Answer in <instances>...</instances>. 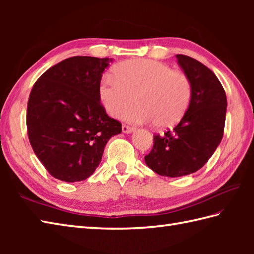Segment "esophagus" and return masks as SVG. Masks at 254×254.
<instances>
[{
  "instance_id": "34e87169",
  "label": "esophagus",
  "mask_w": 254,
  "mask_h": 254,
  "mask_svg": "<svg viewBox=\"0 0 254 254\" xmlns=\"http://www.w3.org/2000/svg\"><path fill=\"white\" fill-rule=\"evenodd\" d=\"M122 131H123V133H131L133 131H135V128H134L133 127H128V126H126V124H123Z\"/></svg>"
}]
</instances>
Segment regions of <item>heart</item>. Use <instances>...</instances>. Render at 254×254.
Returning a JSON list of instances; mask_svg holds the SVG:
<instances>
[{
  "mask_svg": "<svg viewBox=\"0 0 254 254\" xmlns=\"http://www.w3.org/2000/svg\"><path fill=\"white\" fill-rule=\"evenodd\" d=\"M115 76L106 75L99 84V99L113 118H127L136 123H156L170 127L186 115L192 98L191 80L185 73L167 64L145 59L122 62L115 67Z\"/></svg>",
  "mask_w": 254,
  "mask_h": 254,
  "instance_id": "obj_1",
  "label": "heart"
}]
</instances>
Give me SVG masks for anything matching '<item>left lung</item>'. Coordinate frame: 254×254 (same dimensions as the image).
<instances>
[{
  "instance_id": "1",
  "label": "left lung",
  "mask_w": 254,
  "mask_h": 254,
  "mask_svg": "<svg viewBox=\"0 0 254 254\" xmlns=\"http://www.w3.org/2000/svg\"><path fill=\"white\" fill-rule=\"evenodd\" d=\"M178 63L192 85L186 115L172 130L154 135L145 163L164 177H182L201 169L224 135L227 98L222 84L208 67L193 58L177 55Z\"/></svg>"
}]
</instances>
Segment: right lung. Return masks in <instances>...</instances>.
Listing matches in <instances>:
<instances>
[{
    "mask_svg": "<svg viewBox=\"0 0 254 254\" xmlns=\"http://www.w3.org/2000/svg\"><path fill=\"white\" fill-rule=\"evenodd\" d=\"M111 59L72 57L41 75L27 105V132L48 172L65 182L87 179L107 142L122 131L99 99L102 73Z\"/></svg>",
    "mask_w": 254,
    "mask_h": 254,
    "instance_id": "obj_1",
    "label": "right lung"
}]
</instances>
